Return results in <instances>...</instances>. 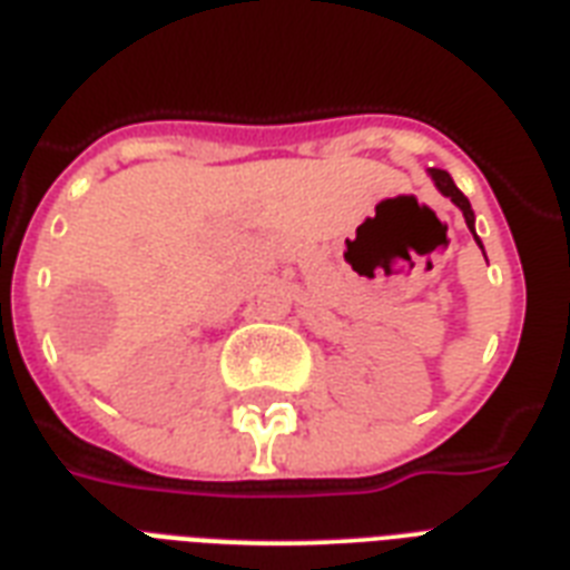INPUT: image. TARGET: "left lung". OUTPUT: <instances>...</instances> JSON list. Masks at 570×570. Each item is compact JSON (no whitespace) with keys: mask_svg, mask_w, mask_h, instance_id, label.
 Returning a JSON list of instances; mask_svg holds the SVG:
<instances>
[{"mask_svg":"<svg viewBox=\"0 0 570 570\" xmlns=\"http://www.w3.org/2000/svg\"><path fill=\"white\" fill-rule=\"evenodd\" d=\"M429 177H432L434 189L441 191L443 197H450L452 204L459 206L461 215H464V222H468L470 233H473V239H476V245L482 248V239L476 236V215H473V209H470V200L464 195H461V189L452 183V177L446 171H441V168H429ZM482 254H485V248H482Z\"/></svg>","mask_w":570,"mask_h":570,"instance_id":"obj_1","label":"left lung"}]
</instances>
